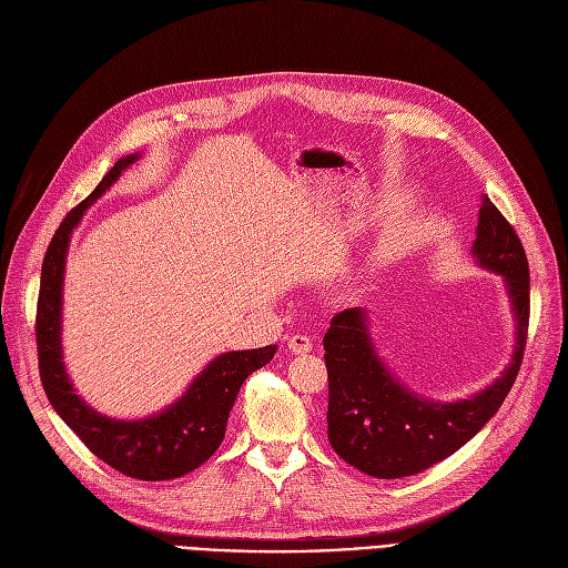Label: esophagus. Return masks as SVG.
Returning a JSON list of instances; mask_svg holds the SVG:
<instances>
[{"instance_id": "1", "label": "esophagus", "mask_w": 568, "mask_h": 568, "mask_svg": "<svg viewBox=\"0 0 568 568\" xmlns=\"http://www.w3.org/2000/svg\"><path fill=\"white\" fill-rule=\"evenodd\" d=\"M286 347L291 355H305L312 349V338L307 334H291L286 336Z\"/></svg>"}]
</instances>
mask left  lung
Listing matches in <instances>:
<instances>
[{
  "label": "left lung",
  "mask_w": 568,
  "mask_h": 568,
  "mask_svg": "<svg viewBox=\"0 0 568 568\" xmlns=\"http://www.w3.org/2000/svg\"><path fill=\"white\" fill-rule=\"evenodd\" d=\"M473 253L505 277L517 317L513 364L473 399L433 404L406 393L374 355L359 307L338 312L324 334L328 442L345 463L371 477H410L456 454L494 418L515 385L531 317L529 261L519 234L488 197L479 209Z\"/></svg>",
  "instance_id": "1"
}]
</instances>
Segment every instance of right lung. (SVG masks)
I'll use <instances>...</instances> for the list:
<instances>
[{
    "mask_svg": "<svg viewBox=\"0 0 568 568\" xmlns=\"http://www.w3.org/2000/svg\"><path fill=\"white\" fill-rule=\"evenodd\" d=\"M133 160L135 154L116 162L89 197L68 213L53 234L44 253L37 296V359L39 378H42L44 393L55 414L65 420L93 456L131 479L164 481L197 470L216 454L225 437L230 408L240 395L242 383L253 371L275 357L277 345L221 355L202 371V376L194 378L179 402L166 408L164 414L145 420L105 418L74 395L61 362V338H58L61 334V288L70 232L80 223L84 209L101 197Z\"/></svg>",
    "mask_w": 568,
    "mask_h": 568,
    "instance_id": "add662e5",
    "label": "right lung"
}]
</instances>
